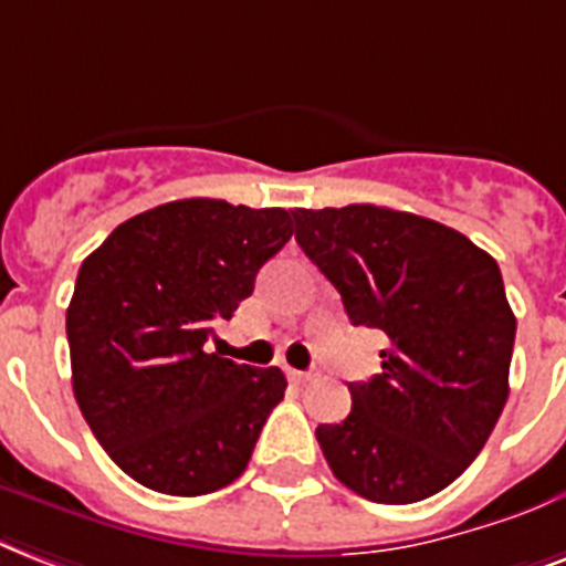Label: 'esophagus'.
Wrapping results in <instances>:
<instances>
[{
  "instance_id": "esophagus-1",
  "label": "esophagus",
  "mask_w": 566,
  "mask_h": 566,
  "mask_svg": "<svg viewBox=\"0 0 566 566\" xmlns=\"http://www.w3.org/2000/svg\"><path fill=\"white\" fill-rule=\"evenodd\" d=\"M286 375H289V380H295V384H304V380H310L315 375L313 369H306V371H301V369H286Z\"/></svg>"
}]
</instances>
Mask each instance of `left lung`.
<instances>
[{"instance_id":"obj_1","label":"left lung","mask_w":566,"mask_h":566,"mask_svg":"<svg viewBox=\"0 0 566 566\" xmlns=\"http://www.w3.org/2000/svg\"><path fill=\"white\" fill-rule=\"evenodd\" d=\"M292 214L352 324L387 336L380 375L348 384L352 413L315 428L327 467L380 505L440 493L479 458L507 401L516 318L496 260L446 223L384 206Z\"/></svg>"}]
</instances>
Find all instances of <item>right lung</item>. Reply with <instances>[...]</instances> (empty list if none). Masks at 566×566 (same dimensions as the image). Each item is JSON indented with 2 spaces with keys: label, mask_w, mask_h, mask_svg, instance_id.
<instances>
[{
  "label": "right lung",
  "mask_w": 566,
  "mask_h": 566,
  "mask_svg": "<svg viewBox=\"0 0 566 566\" xmlns=\"http://www.w3.org/2000/svg\"><path fill=\"white\" fill-rule=\"evenodd\" d=\"M292 233L286 209L191 197L135 214L82 262L67 306L73 392L129 479L203 496L244 472L286 378L209 343Z\"/></svg>",
  "instance_id": "obj_1"
}]
</instances>
